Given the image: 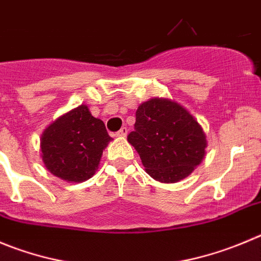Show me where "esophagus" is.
I'll use <instances>...</instances> for the list:
<instances>
[{"label": "esophagus", "mask_w": 261, "mask_h": 261, "mask_svg": "<svg viewBox=\"0 0 261 261\" xmlns=\"http://www.w3.org/2000/svg\"><path fill=\"white\" fill-rule=\"evenodd\" d=\"M116 135L121 136V138H125V136L127 135V127H125V126H123V127H121V130H119Z\"/></svg>", "instance_id": "obj_1"}]
</instances>
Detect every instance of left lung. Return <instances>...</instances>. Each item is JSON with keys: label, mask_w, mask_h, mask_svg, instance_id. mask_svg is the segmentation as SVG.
Segmentation results:
<instances>
[{"label": "left lung", "mask_w": 261, "mask_h": 261, "mask_svg": "<svg viewBox=\"0 0 261 261\" xmlns=\"http://www.w3.org/2000/svg\"><path fill=\"white\" fill-rule=\"evenodd\" d=\"M127 142L139 153L147 174L161 182H177L189 176L207 148L198 121L166 97H153L139 106L135 130L128 134Z\"/></svg>", "instance_id": "8db88e82"}]
</instances>
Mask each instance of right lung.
<instances>
[{
  "mask_svg": "<svg viewBox=\"0 0 261 261\" xmlns=\"http://www.w3.org/2000/svg\"><path fill=\"white\" fill-rule=\"evenodd\" d=\"M112 138L101 119L82 104L45 128L40 152L46 169L69 182H82L97 170L103 150Z\"/></svg>",
  "mask_w": 261,
  "mask_h": 261,
  "instance_id": "1",
  "label": "right lung"
}]
</instances>
